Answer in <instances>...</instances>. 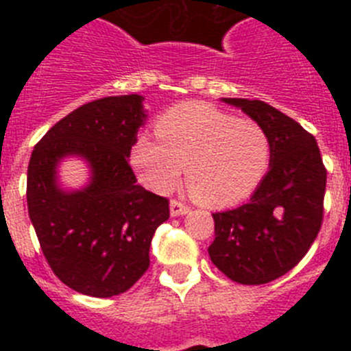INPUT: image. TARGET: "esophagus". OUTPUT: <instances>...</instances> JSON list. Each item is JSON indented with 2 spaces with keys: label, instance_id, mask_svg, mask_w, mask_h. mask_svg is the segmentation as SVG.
<instances>
[{
  "label": "esophagus",
  "instance_id": "esophagus-1",
  "mask_svg": "<svg viewBox=\"0 0 351 351\" xmlns=\"http://www.w3.org/2000/svg\"><path fill=\"white\" fill-rule=\"evenodd\" d=\"M190 213V207L182 204L181 200H172L170 202V214L172 216H184V214Z\"/></svg>",
  "mask_w": 351,
  "mask_h": 351
}]
</instances>
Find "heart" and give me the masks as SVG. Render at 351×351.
Wrapping results in <instances>:
<instances>
[{
	"instance_id": "obj_1",
	"label": "heart",
	"mask_w": 351,
	"mask_h": 351,
	"mask_svg": "<svg viewBox=\"0 0 351 351\" xmlns=\"http://www.w3.org/2000/svg\"><path fill=\"white\" fill-rule=\"evenodd\" d=\"M154 132L160 142L142 135L130 160L142 184L156 193L172 191L186 167V184L195 200L210 207L234 206L258 188L271 167L267 130L213 105H176L158 119Z\"/></svg>"
}]
</instances>
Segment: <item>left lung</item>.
Wrapping results in <instances>:
<instances>
[{"label": "left lung", "instance_id": "1", "mask_svg": "<svg viewBox=\"0 0 351 351\" xmlns=\"http://www.w3.org/2000/svg\"><path fill=\"white\" fill-rule=\"evenodd\" d=\"M267 130L269 172L247 204L214 213L213 263L241 285L278 280L308 253L324 221L327 169L311 133L260 100L223 98Z\"/></svg>", "mask_w": 351, "mask_h": 351}]
</instances>
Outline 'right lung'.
<instances>
[{
    "mask_svg": "<svg viewBox=\"0 0 351 351\" xmlns=\"http://www.w3.org/2000/svg\"><path fill=\"white\" fill-rule=\"evenodd\" d=\"M142 96H107L58 121L31 153L27 213L42 253L71 290L119 295L149 267L154 232L170 216L169 200L137 184L128 163L145 121ZM84 157L92 182L63 192L55 181L64 156Z\"/></svg>",
    "mask_w": 351,
    "mask_h": 351,
    "instance_id": "obj_1",
    "label": "right lung"
}]
</instances>
